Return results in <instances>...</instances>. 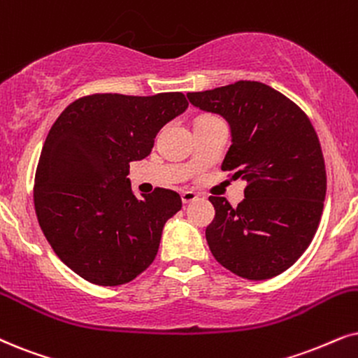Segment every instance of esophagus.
I'll return each mask as SVG.
<instances>
[{
  "label": "esophagus",
  "mask_w": 358,
  "mask_h": 358,
  "mask_svg": "<svg viewBox=\"0 0 358 358\" xmlns=\"http://www.w3.org/2000/svg\"><path fill=\"white\" fill-rule=\"evenodd\" d=\"M194 200H198V193L194 192H182V201L185 205H188V203H192Z\"/></svg>",
  "instance_id": "34e87169"
}]
</instances>
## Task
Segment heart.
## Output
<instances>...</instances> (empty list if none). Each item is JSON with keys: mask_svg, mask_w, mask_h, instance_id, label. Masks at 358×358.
I'll list each match as a JSON object with an SVG mask.
<instances>
[{"mask_svg": "<svg viewBox=\"0 0 358 358\" xmlns=\"http://www.w3.org/2000/svg\"><path fill=\"white\" fill-rule=\"evenodd\" d=\"M208 119H215V117H208V115H206V117H200V119H198V120H208ZM198 120H196V122H198Z\"/></svg>", "mask_w": 358, "mask_h": 358, "instance_id": "1", "label": "heart"}]
</instances>
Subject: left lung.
I'll return each mask as SVG.
<instances>
[{
	"mask_svg": "<svg viewBox=\"0 0 358 358\" xmlns=\"http://www.w3.org/2000/svg\"><path fill=\"white\" fill-rule=\"evenodd\" d=\"M189 103L218 114L231 129L221 170L246 182L236 208L210 196L206 228L215 259L239 278H274L307 250L322 216L327 176L309 117L292 101L256 80L188 92Z\"/></svg>",
	"mask_w": 358,
	"mask_h": 358,
	"instance_id": "1",
	"label": "left lung"
}]
</instances>
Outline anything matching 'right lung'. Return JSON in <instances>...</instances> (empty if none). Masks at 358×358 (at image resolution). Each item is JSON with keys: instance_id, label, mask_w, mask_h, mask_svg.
<instances>
[{"instance_id": "obj_1", "label": "right lung", "mask_w": 358, "mask_h": 358, "mask_svg": "<svg viewBox=\"0 0 358 358\" xmlns=\"http://www.w3.org/2000/svg\"><path fill=\"white\" fill-rule=\"evenodd\" d=\"M182 92L94 94L49 130L34 178L41 229L67 268L97 286H120L155 259L164 226L182 210L173 189L137 198L127 178L157 134L187 110Z\"/></svg>"}]
</instances>
